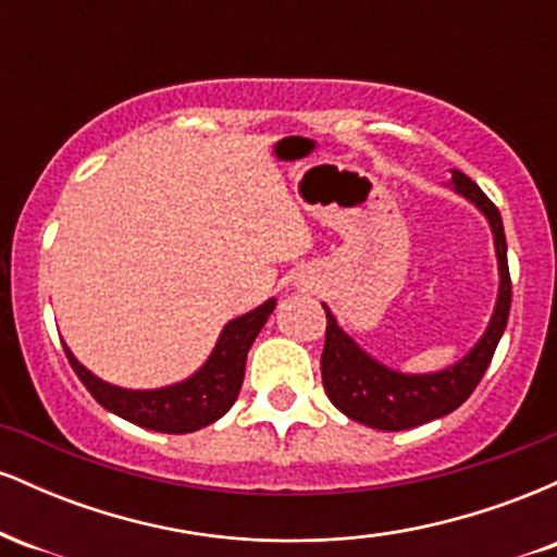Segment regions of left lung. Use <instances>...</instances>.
<instances>
[{"label":"left lung","mask_w":557,"mask_h":557,"mask_svg":"<svg viewBox=\"0 0 557 557\" xmlns=\"http://www.w3.org/2000/svg\"><path fill=\"white\" fill-rule=\"evenodd\" d=\"M450 185L458 196L474 203L484 214L492 230L497 257V300L492 309L490 324L484 335L474 343V348L450 367L440 372L408 374L400 369H389L374 356H369L354 337L348 335L327 311V337H324L322 354V385L327 389V398L337 411L382 432H400L411 426L426 424L440 417L456 411L461 403L474 393V387L487 372L492 354L500 343L510 311V274H508V246H505V230L500 212L495 203L482 194V188L466 177L461 170H450Z\"/></svg>","instance_id":"obj_1"}]
</instances>
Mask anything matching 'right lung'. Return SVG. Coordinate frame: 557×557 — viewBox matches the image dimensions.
I'll return each instance as SVG.
<instances>
[{"mask_svg": "<svg viewBox=\"0 0 557 557\" xmlns=\"http://www.w3.org/2000/svg\"><path fill=\"white\" fill-rule=\"evenodd\" d=\"M274 306H277V298H267L248 314L230 319L216 337L209 359L194 374L175 382V385L154 389H131L104 382L75 359L67 343H62V348H65L70 367L88 393L114 417L144 426V430L185 434L214 424L233 408L243 385L248 350L270 319Z\"/></svg>", "mask_w": 557, "mask_h": 557, "instance_id": "add662e5", "label": "right lung"}]
</instances>
